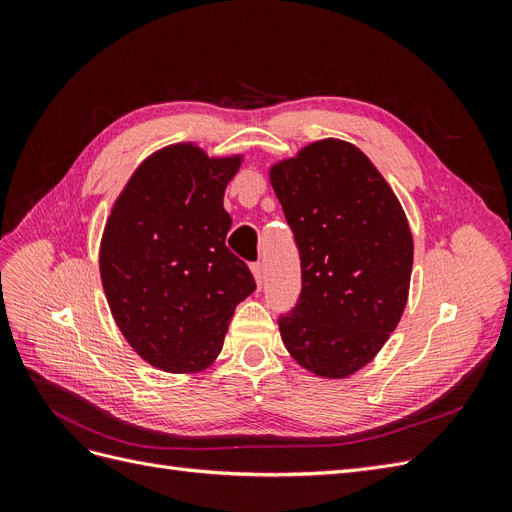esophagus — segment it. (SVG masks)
Wrapping results in <instances>:
<instances>
[{"instance_id":"34e87169","label":"esophagus","mask_w":512,"mask_h":512,"mask_svg":"<svg viewBox=\"0 0 512 512\" xmlns=\"http://www.w3.org/2000/svg\"><path fill=\"white\" fill-rule=\"evenodd\" d=\"M252 273H254L256 284L262 286V282H265V265H262V262H254V265H252Z\"/></svg>"}]
</instances>
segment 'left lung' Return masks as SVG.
<instances>
[{
    "mask_svg": "<svg viewBox=\"0 0 512 512\" xmlns=\"http://www.w3.org/2000/svg\"><path fill=\"white\" fill-rule=\"evenodd\" d=\"M301 258V294L277 318L307 371L348 378L380 352L404 314L414 243L391 185L365 153L327 138L271 168Z\"/></svg>",
    "mask_w": 512,
    "mask_h": 512,
    "instance_id": "obj_1",
    "label": "left lung"
}]
</instances>
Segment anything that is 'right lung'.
<instances>
[{
    "label": "right lung",
    "instance_id": "right-lung-1",
    "mask_svg": "<svg viewBox=\"0 0 512 512\" xmlns=\"http://www.w3.org/2000/svg\"><path fill=\"white\" fill-rule=\"evenodd\" d=\"M241 160L209 158L192 143L164 147L136 168L104 226L108 307L136 354L170 374L218 359L235 307L256 290L226 247L224 190Z\"/></svg>",
    "mask_w": 512,
    "mask_h": 512
}]
</instances>
